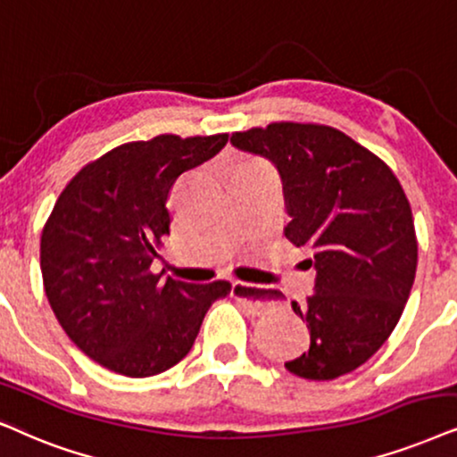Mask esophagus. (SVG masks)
I'll return each mask as SVG.
<instances>
[{
    "label": "esophagus",
    "instance_id": "34e87169",
    "mask_svg": "<svg viewBox=\"0 0 457 457\" xmlns=\"http://www.w3.org/2000/svg\"><path fill=\"white\" fill-rule=\"evenodd\" d=\"M232 295L236 299H240L248 314H253V316L263 314V312L270 308L268 302H263V299H257L255 291H253V285H246V282H240V280L232 282Z\"/></svg>",
    "mask_w": 457,
    "mask_h": 457
}]
</instances>
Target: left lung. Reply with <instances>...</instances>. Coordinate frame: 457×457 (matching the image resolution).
<instances>
[{
	"mask_svg": "<svg viewBox=\"0 0 457 457\" xmlns=\"http://www.w3.org/2000/svg\"><path fill=\"white\" fill-rule=\"evenodd\" d=\"M229 143L276 166L291 217L285 236L314 255V293L291 302L308 322L310 350L285 367L319 382L354 371L388 339L413 287L418 240L401 183L378 155L328 126L270 124Z\"/></svg>",
	"mask_w": 457,
	"mask_h": 457,
	"instance_id": "8db88e82",
	"label": "left lung"
}]
</instances>
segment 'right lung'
<instances>
[{
    "mask_svg": "<svg viewBox=\"0 0 457 457\" xmlns=\"http://www.w3.org/2000/svg\"><path fill=\"white\" fill-rule=\"evenodd\" d=\"M228 135L126 143L75 175L42 232L44 288L67 337L126 378L158 375L192 350L206 312L232 285L152 274L181 172L215 158Z\"/></svg>",
    "mask_w": 457,
    "mask_h": 457,
    "instance_id": "right-lung-1",
    "label": "right lung"
}]
</instances>
